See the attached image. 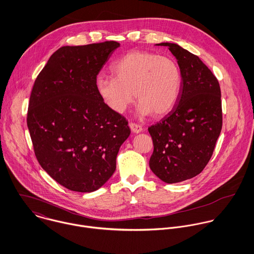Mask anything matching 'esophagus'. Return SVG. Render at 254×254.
I'll return each instance as SVG.
<instances>
[{"mask_svg":"<svg viewBox=\"0 0 254 254\" xmlns=\"http://www.w3.org/2000/svg\"><path fill=\"white\" fill-rule=\"evenodd\" d=\"M129 127H130L131 131L134 133H139L142 131V127L135 123H129Z\"/></svg>","mask_w":254,"mask_h":254,"instance_id":"1","label":"esophagus"}]
</instances>
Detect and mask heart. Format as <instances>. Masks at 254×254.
<instances>
[{"instance_id": "obj_1", "label": "heart", "mask_w": 254, "mask_h": 254, "mask_svg": "<svg viewBox=\"0 0 254 254\" xmlns=\"http://www.w3.org/2000/svg\"><path fill=\"white\" fill-rule=\"evenodd\" d=\"M113 76L99 74L95 89L114 113L123 114L134 100L139 116L161 117L175 106L181 89V71L171 58L151 52H129L112 65Z\"/></svg>"}]
</instances>
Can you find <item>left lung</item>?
<instances>
[{"label":"left lung","instance_id":"obj_1","mask_svg":"<svg viewBox=\"0 0 254 254\" xmlns=\"http://www.w3.org/2000/svg\"><path fill=\"white\" fill-rule=\"evenodd\" d=\"M182 75L180 94L172 111L148 127L154 150L149 166L167 184L200 174L208 164L223 124L221 89L216 76L195 55L174 43Z\"/></svg>","mask_w":254,"mask_h":254}]
</instances>
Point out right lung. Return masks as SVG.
I'll list each match as a JSON object with an SVG mask.
<instances>
[{
	"label": "right lung",
	"mask_w": 254,
	"mask_h": 254,
	"mask_svg": "<svg viewBox=\"0 0 254 254\" xmlns=\"http://www.w3.org/2000/svg\"><path fill=\"white\" fill-rule=\"evenodd\" d=\"M120 43L64 46L38 74L27 127L35 156L57 183L78 192L100 189L116 170L127 121L101 100L95 79Z\"/></svg>",
	"instance_id": "1"
}]
</instances>
